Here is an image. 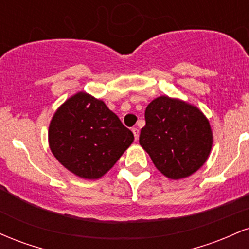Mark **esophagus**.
<instances>
[{"mask_svg": "<svg viewBox=\"0 0 249 249\" xmlns=\"http://www.w3.org/2000/svg\"><path fill=\"white\" fill-rule=\"evenodd\" d=\"M132 132L134 134V139H136V141H138V138H139V130H138V128L133 127Z\"/></svg>", "mask_w": 249, "mask_h": 249, "instance_id": "obj_1", "label": "esophagus"}]
</instances>
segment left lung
Instances as JSON below:
<instances>
[{"label":"left lung","mask_w":249,"mask_h":249,"mask_svg":"<svg viewBox=\"0 0 249 249\" xmlns=\"http://www.w3.org/2000/svg\"><path fill=\"white\" fill-rule=\"evenodd\" d=\"M139 144L168 179L192 176L207 160L213 133L206 116L190 103L168 96L153 99L145 110Z\"/></svg>","instance_id":"left-lung-1"}]
</instances>
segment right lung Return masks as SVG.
Returning <instances> with one entry per match:
<instances>
[{
    "label": "right lung",
    "mask_w": 249,
    "mask_h": 249,
    "mask_svg": "<svg viewBox=\"0 0 249 249\" xmlns=\"http://www.w3.org/2000/svg\"><path fill=\"white\" fill-rule=\"evenodd\" d=\"M48 139L51 152L67 170L95 180L113 167L134 137L104 102L81 91L53 113Z\"/></svg>",
    "instance_id": "right-lung-1"
}]
</instances>
